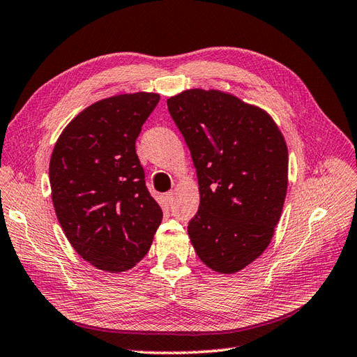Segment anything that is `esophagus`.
<instances>
[{
	"mask_svg": "<svg viewBox=\"0 0 357 357\" xmlns=\"http://www.w3.org/2000/svg\"><path fill=\"white\" fill-rule=\"evenodd\" d=\"M164 202H166L167 205H170L173 202V193H172V191H170V193H167V195H164Z\"/></svg>",
	"mask_w": 357,
	"mask_h": 357,
	"instance_id": "34e87169",
	"label": "esophagus"
}]
</instances>
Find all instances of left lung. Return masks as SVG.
Returning a JSON list of instances; mask_svg holds the SVG:
<instances>
[{"instance_id": "8db88e82", "label": "left lung", "mask_w": 357, "mask_h": 357, "mask_svg": "<svg viewBox=\"0 0 357 357\" xmlns=\"http://www.w3.org/2000/svg\"><path fill=\"white\" fill-rule=\"evenodd\" d=\"M167 108L199 181L191 244L211 270L240 271L268 248L279 223L288 188L285 139L267 112L220 90H184Z\"/></svg>"}]
</instances>
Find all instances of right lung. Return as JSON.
I'll use <instances>...</instances> for the list:
<instances>
[{"instance_id":"add662e5","label":"right lung","mask_w":357,"mask_h":357,"mask_svg":"<svg viewBox=\"0 0 357 357\" xmlns=\"http://www.w3.org/2000/svg\"><path fill=\"white\" fill-rule=\"evenodd\" d=\"M158 93H125L84 108L63 130L50 161L54 209L81 258L108 273L132 268L162 220L135 140Z\"/></svg>"}]
</instances>
